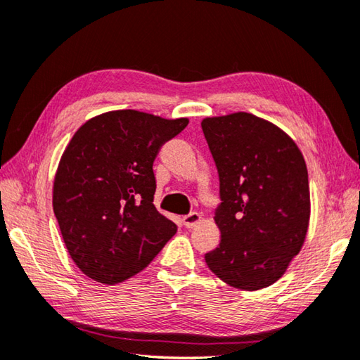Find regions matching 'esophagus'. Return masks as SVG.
Segmentation results:
<instances>
[{
  "label": "esophagus",
  "instance_id": "obj_1",
  "mask_svg": "<svg viewBox=\"0 0 360 360\" xmlns=\"http://www.w3.org/2000/svg\"><path fill=\"white\" fill-rule=\"evenodd\" d=\"M201 221V215L196 214V212H192L188 214L186 217H182V224H184L186 228H193L195 224H198Z\"/></svg>",
  "mask_w": 360,
  "mask_h": 360
}]
</instances>
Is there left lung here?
<instances>
[{"label":"left lung","instance_id":"1","mask_svg":"<svg viewBox=\"0 0 360 360\" xmlns=\"http://www.w3.org/2000/svg\"><path fill=\"white\" fill-rule=\"evenodd\" d=\"M201 128L221 198L214 217L220 245L206 264L231 287H269L306 240L311 193L304 158L283 129L248 112L207 117Z\"/></svg>","mask_w":360,"mask_h":360}]
</instances>
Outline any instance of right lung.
I'll use <instances>...</instances> for the list:
<instances>
[{"label": "right lung", "instance_id": "add662e5", "mask_svg": "<svg viewBox=\"0 0 360 360\" xmlns=\"http://www.w3.org/2000/svg\"><path fill=\"white\" fill-rule=\"evenodd\" d=\"M132 109L84 123L63 151L53 209L73 262L96 283L117 284L142 271L178 226L153 204V162L160 146L186 128Z\"/></svg>", "mask_w": 360, "mask_h": 360}]
</instances>
